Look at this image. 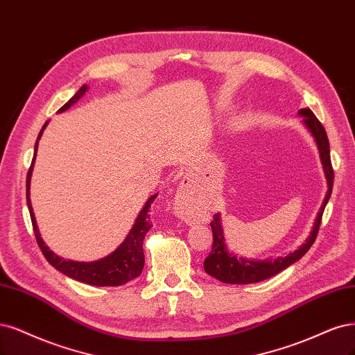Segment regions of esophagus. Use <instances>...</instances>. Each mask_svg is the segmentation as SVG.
Segmentation results:
<instances>
[{
	"label": "esophagus",
	"mask_w": 355,
	"mask_h": 355,
	"mask_svg": "<svg viewBox=\"0 0 355 355\" xmlns=\"http://www.w3.org/2000/svg\"><path fill=\"white\" fill-rule=\"evenodd\" d=\"M189 180L187 182V183H182V187L179 188V193H178V197H176V205H182V204H185L187 201H189Z\"/></svg>",
	"instance_id": "esophagus-1"
}]
</instances>
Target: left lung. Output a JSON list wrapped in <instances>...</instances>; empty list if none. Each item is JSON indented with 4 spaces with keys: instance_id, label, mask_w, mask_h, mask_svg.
I'll use <instances>...</instances> for the list:
<instances>
[{
    "instance_id": "obj_1",
    "label": "left lung",
    "mask_w": 355,
    "mask_h": 355,
    "mask_svg": "<svg viewBox=\"0 0 355 355\" xmlns=\"http://www.w3.org/2000/svg\"><path fill=\"white\" fill-rule=\"evenodd\" d=\"M298 114L304 116V120H302L304 125L314 137L317 148H319L320 160L323 164L324 176L327 182L326 197L320 207L319 214L315 217L311 234L298 250H295L294 252H289L286 257H277L275 260H261V261L241 259V257L238 259L236 255L230 254L226 247L222 217H220L218 213L214 214L213 222L210 223L213 229V248L209 257L204 260V270L210 276L218 279L220 282L230 284V285H241V284L245 285V284L261 282V280L272 277L285 270V268L289 267L291 264L298 261L301 257L311 248V245L317 238V234H319L324 207L329 198H331L332 188H334V167L331 163V150H329V139L326 135V130L319 121V119L313 114L311 110L302 108L300 110Z\"/></svg>"
}]
</instances>
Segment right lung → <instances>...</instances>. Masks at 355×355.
<instances>
[{"label": "right lung", "instance_id": "obj_1", "mask_svg": "<svg viewBox=\"0 0 355 355\" xmlns=\"http://www.w3.org/2000/svg\"><path fill=\"white\" fill-rule=\"evenodd\" d=\"M88 87L83 85V87L71 96V98L58 110V113L66 112L67 108H70L76 101H79L83 94L87 92ZM48 121L44 125V128L41 129L38 139H36L35 144V154L32 158V164L29 167L28 172V178H26V200H28V207H29V213H31V220H32V226H33V232L36 236V242L44 254V257L46 259V261L50 263L53 267H55L58 272H61L63 275L79 280L82 284H88V285H94V286H120L128 284L129 280L138 277L142 273L144 268V263H145V257H144V238L146 235L153 225L150 220V209L151 204L154 202V200L157 198V195H153V197L148 198V201L145 202L144 209L141 210V213L138 214L135 225L130 229L129 235L126 236V239L120 243L119 248L116 251H113L112 254H108L107 257L101 260L96 261H73V260H64L63 257H58L57 254H54L50 248L45 245V242L41 238V234L38 230V226H36V218L33 214V209L31 204V197H29V191H31V178H32V170H33V163H35V157H36V150H38V141L42 137V132L46 128Z\"/></svg>", "mask_w": 355, "mask_h": 355}]
</instances>
